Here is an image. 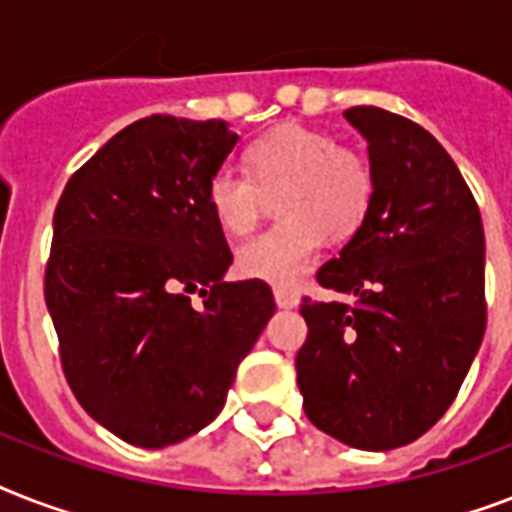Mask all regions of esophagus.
<instances>
[{
    "instance_id": "esophagus-1",
    "label": "esophagus",
    "mask_w": 512,
    "mask_h": 512,
    "mask_svg": "<svg viewBox=\"0 0 512 512\" xmlns=\"http://www.w3.org/2000/svg\"><path fill=\"white\" fill-rule=\"evenodd\" d=\"M273 297H276V305L279 308H297L300 305V297L295 292H289V289H273Z\"/></svg>"
}]
</instances>
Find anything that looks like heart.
Returning <instances> with one entry per match:
<instances>
[{"label":"heart","instance_id":"1","mask_svg":"<svg viewBox=\"0 0 512 512\" xmlns=\"http://www.w3.org/2000/svg\"><path fill=\"white\" fill-rule=\"evenodd\" d=\"M247 172L220 167L207 183V207L228 236L257 225L268 199L281 223L239 249V271L276 287H295L316 263L324 233L345 239L372 207L374 172L364 154L329 132L281 124L249 143Z\"/></svg>","mask_w":512,"mask_h":512}]
</instances>
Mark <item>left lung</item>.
<instances>
[{"label": "left lung", "mask_w": 512, "mask_h": 512, "mask_svg": "<svg viewBox=\"0 0 512 512\" xmlns=\"http://www.w3.org/2000/svg\"><path fill=\"white\" fill-rule=\"evenodd\" d=\"M366 140L372 207L316 279L342 300L300 305L297 385L308 420L366 452L428 433L486 332L484 223L428 130L385 108L345 111Z\"/></svg>", "instance_id": "8db88e82"}]
</instances>
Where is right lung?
Wrapping results in <instances>:
<instances>
[{
  "label": "right lung",
  "mask_w": 512,
  "mask_h": 512,
  "mask_svg": "<svg viewBox=\"0 0 512 512\" xmlns=\"http://www.w3.org/2000/svg\"><path fill=\"white\" fill-rule=\"evenodd\" d=\"M236 140L220 119L146 116L55 207L44 300L60 364L84 412L127 444L207 428L276 311L265 281L223 279L233 255L207 183Z\"/></svg>",
  "instance_id": "1"
}]
</instances>
